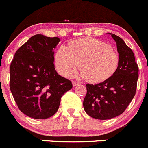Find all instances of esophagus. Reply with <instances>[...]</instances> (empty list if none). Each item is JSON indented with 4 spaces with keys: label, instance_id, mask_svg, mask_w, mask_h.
<instances>
[{
    "label": "esophagus",
    "instance_id": "1",
    "mask_svg": "<svg viewBox=\"0 0 148 148\" xmlns=\"http://www.w3.org/2000/svg\"><path fill=\"white\" fill-rule=\"evenodd\" d=\"M72 84H73V86H76L78 85V84H80V82H77V81H73Z\"/></svg>",
    "mask_w": 148,
    "mask_h": 148
}]
</instances>
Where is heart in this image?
Instances as JSON below:
<instances>
[{
	"label": "heart",
	"instance_id": "1",
	"mask_svg": "<svg viewBox=\"0 0 148 148\" xmlns=\"http://www.w3.org/2000/svg\"><path fill=\"white\" fill-rule=\"evenodd\" d=\"M55 60L57 69L62 75H75L80 66L81 74L86 81L99 83L114 74L119 58L111 45L88 38L71 41L67 48H60Z\"/></svg>",
	"mask_w": 148,
	"mask_h": 148
}]
</instances>
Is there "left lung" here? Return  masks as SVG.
Instances as JSON below:
<instances>
[{
    "mask_svg": "<svg viewBox=\"0 0 148 148\" xmlns=\"http://www.w3.org/2000/svg\"><path fill=\"white\" fill-rule=\"evenodd\" d=\"M116 43L119 62L114 74L104 82L87 84L84 108L90 116L109 119L122 114L136 95L138 66L132 50L116 35L111 34Z\"/></svg>",
    "mask_w": 148,
    "mask_h": 148,
    "instance_id": "1",
    "label": "left lung"
}]
</instances>
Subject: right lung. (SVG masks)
<instances>
[{
  "label": "right lung",
  "instance_id": "obj_1",
  "mask_svg": "<svg viewBox=\"0 0 148 148\" xmlns=\"http://www.w3.org/2000/svg\"><path fill=\"white\" fill-rule=\"evenodd\" d=\"M58 37L36 34L14 54L10 68V88L22 112L34 119H48L58 110L62 96L72 88L70 80L55 69L53 48Z\"/></svg>",
  "mask_w": 148,
  "mask_h": 148
}]
</instances>
